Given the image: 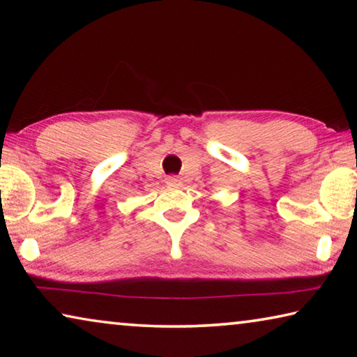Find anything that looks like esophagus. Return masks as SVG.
<instances>
[{
    "mask_svg": "<svg viewBox=\"0 0 357 357\" xmlns=\"http://www.w3.org/2000/svg\"><path fill=\"white\" fill-rule=\"evenodd\" d=\"M165 181L168 185H179L181 184V179L178 176H174V174H172V176H167Z\"/></svg>",
    "mask_w": 357,
    "mask_h": 357,
    "instance_id": "obj_1",
    "label": "esophagus"
}]
</instances>
